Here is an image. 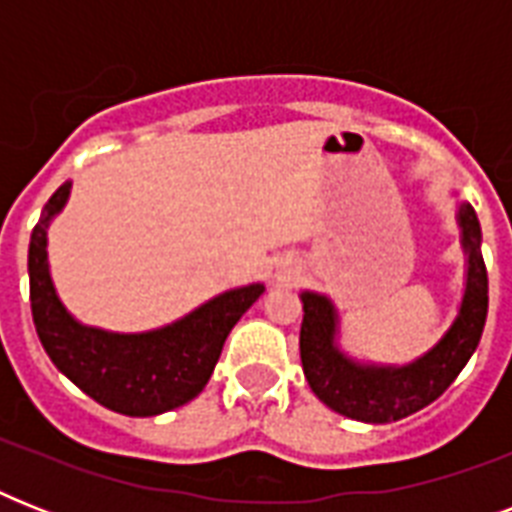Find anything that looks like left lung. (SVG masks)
I'll list each match as a JSON object with an SVG mask.
<instances>
[{
	"label": "left lung",
	"instance_id": "obj_1",
	"mask_svg": "<svg viewBox=\"0 0 512 512\" xmlns=\"http://www.w3.org/2000/svg\"><path fill=\"white\" fill-rule=\"evenodd\" d=\"M457 225L462 252L468 257L460 311L444 337L409 364H372L348 356L337 342L340 316L335 303L321 292H300L303 372L313 393L329 409L372 425L404 420L433 404L476 353L489 311V279L481 255V223L468 201L457 207Z\"/></svg>",
	"mask_w": 512,
	"mask_h": 512
}]
</instances>
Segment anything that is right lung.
I'll list each match as a JSON object with an SVG mask.
<instances>
[{"label": "right lung", "mask_w": 512, "mask_h": 512, "mask_svg": "<svg viewBox=\"0 0 512 512\" xmlns=\"http://www.w3.org/2000/svg\"><path fill=\"white\" fill-rule=\"evenodd\" d=\"M71 196V180L44 204L28 244V284L36 335L47 356L76 388L111 412L154 417L196 398L215 372L236 321L265 292V284L228 289L183 319L148 332H108L76 321L60 303L47 260V228Z\"/></svg>", "instance_id": "obj_1"}]
</instances>
